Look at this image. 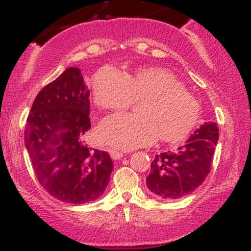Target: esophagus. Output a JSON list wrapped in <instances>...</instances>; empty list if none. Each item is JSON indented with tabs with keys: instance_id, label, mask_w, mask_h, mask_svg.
<instances>
[{
	"instance_id": "esophagus-1",
	"label": "esophagus",
	"mask_w": 251,
	"mask_h": 251,
	"mask_svg": "<svg viewBox=\"0 0 251 251\" xmlns=\"http://www.w3.org/2000/svg\"><path fill=\"white\" fill-rule=\"evenodd\" d=\"M109 155H111L112 159L118 160V159H120V158H123L124 153L120 151H117V150H109Z\"/></svg>"
}]
</instances>
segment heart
<instances>
[{
  "label": "heart",
  "instance_id": "heart-1",
  "mask_svg": "<svg viewBox=\"0 0 251 251\" xmlns=\"http://www.w3.org/2000/svg\"><path fill=\"white\" fill-rule=\"evenodd\" d=\"M93 99L102 109H123L140 101V116L117 113L99 126L101 142L117 149L150 145L159 135L163 142L184 139L197 124L200 105L171 72L144 67L125 74L105 66L92 80Z\"/></svg>",
  "mask_w": 251,
  "mask_h": 251
}]
</instances>
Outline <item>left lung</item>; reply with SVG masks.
Segmentation results:
<instances>
[{
    "label": "left lung",
    "instance_id": "left-lung-1",
    "mask_svg": "<svg viewBox=\"0 0 251 251\" xmlns=\"http://www.w3.org/2000/svg\"><path fill=\"white\" fill-rule=\"evenodd\" d=\"M218 137L216 123H205L185 145L155 155L146 178L150 191L164 200L191 194L208 177Z\"/></svg>",
    "mask_w": 251,
    "mask_h": 251
}]
</instances>
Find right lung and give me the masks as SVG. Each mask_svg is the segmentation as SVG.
Listing matches in <instances>:
<instances>
[{"mask_svg":"<svg viewBox=\"0 0 251 251\" xmlns=\"http://www.w3.org/2000/svg\"><path fill=\"white\" fill-rule=\"evenodd\" d=\"M89 128V89L81 71L70 67L39 92L25 129V148L37 180L65 203L97 200L113 170L107 152L83 144Z\"/></svg>","mask_w":251,"mask_h":251,"instance_id":"right-lung-1","label":"right lung"}]
</instances>
